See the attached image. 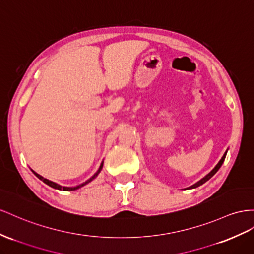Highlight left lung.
I'll return each mask as SVG.
<instances>
[{"instance_id": "1", "label": "left lung", "mask_w": 254, "mask_h": 254, "mask_svg": "<svg viewBox=\"0 0 254 254\" xmlns=\"http://www.w3.org/2000/svg\"><path fill=\"white\" fill-rule=\"evenodd\" d=\"M227 153H228V149H227V152H225L224 154H223V156H222V158L219 160V162L216 164V167L212 169L210 172L207 174V175H205L202 180H200L198 182H196L195 184H193L192 186H190V187H188V189H194V188H196V187H198V186H201V185H203L204 183H206L209 178H211L212 176H214L216 173H217V171L220 169V167L222 166V163H223V161H224V159H225V156H227Z\"/></svg>"}]
</instances>
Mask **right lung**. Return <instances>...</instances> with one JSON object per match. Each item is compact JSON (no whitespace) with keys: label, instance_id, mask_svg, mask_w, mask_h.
<instances>
[{"label":"right lung","instance_id":"right-lung-1","mask_svg":"<svg viewBox=\"0 0 254 254\" xmlns=\"http://www.w3.org/2000/svg\"><path fill=\"white\" fill-rule=\"evenodd\" d=\"M102 167H104V160H102V162L100 163V167H99V169L97 170V172H96L91 178H88V180L86 181V182H84V183H82V184H80V185H78V186H76V187H64V186H61V185H59V184H57V183H54V182H51V181H49V180H47V178H45V177H43L42 175H39V174H37L35 171H33L32 170V172L35 174L40 181H43L45 184H47L48 186H50V187H52V188H54V189H58V190H63V191H74V190H77V189H79V188H81V187H83V186H85V185H87L88 183H91L93 180H95L96 177H97V175L100 173V171H101V169H102Z\"/></svg>","mask_w":254,"mask_h":254}]
</instances>
